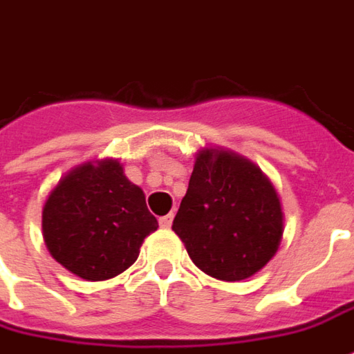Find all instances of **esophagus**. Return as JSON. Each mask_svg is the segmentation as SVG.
I'll use <instances>...</instances> for the list:
<instances>
[{
	"mask_svg": "<svg viewBox=\"0 0 354 354\" xmlns=\"http://www.w3.org/2000/svg\"><path fill=\"white\" fill-rule=\"evenodd\" d=\"M172 218H174V214H172V212H170V214H167V216H160V218H159L160 228L169 230L170 226H172Z\"/></svg>",
	"mask_w": 354,
	"mask_h": 354,
	"instance_id": "34e87169",
	"label": "esophagus"
}]
</instances>
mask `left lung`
<instances>
[{"mask_svg": "<svg viewBox=\"0 0 354 354\" xmlns=\"http://www.w3.org/2000/svg\"><path fill=\"white\" fill-rule=\"evenodd\" d=\"M172 230L205 274L224 281L245 280L280 247V195L253 160L222 147H203Z\"/></svg>", "mask_w": 354, "mask_h": 354, "instance_id": "8db88e82", "label": "left lung"}]
</instances>
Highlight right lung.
<instances>
[{"label":"right lung","instance_id":"add662e5","mask_svg":"<svg viewBox=\"0 0 354 354\" xmlns=\"http://www.w3.org/2000/svg\"><path fill=\"white\" fill-rule=\"evenodd\" d=\"M159 228L142 187L117 159L68 170L41 209L46 247L61 266L88 281L115 278L136 263L143 239Z\"/></svg>","mask_w":354,"mask_h":354}]
</instances>
